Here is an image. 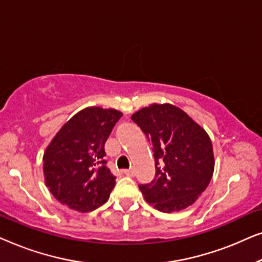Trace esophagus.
Returning <instances> with one entry per match:
<instances>
[{
	"mask_svg": "<svg viewBox=\"0 0 262 262\" xmlns=\"http://www.w3.org/2000/svg\"><path fill=\"white\" fill-rule=\"evenodd\" d=\"M123 173L125 175H127V177H135V171L132 169H124Z\"/></svg>",
	"mask_w": 262,
	"mask_h": 262,
	"instance_id": "obj_1",
	"label": "esophagus"
}]
</instances>
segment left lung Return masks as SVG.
<instances>
[{
  "instance_id": "left-lung-1",
  "label": "left lung",
  "mask_w": 262,
  "mask_h": 262,
  "mask_svg": "<svg viewBox=\"0 0 262 262\" xmlns=\"http://www.w3.org/2000/svg\"><path fill=\"white\" fill-rule=\"evenodd\" d=\"M131 119L152 144L155 178L138 186L146 202L167 213L192 205L213 174L209 135L187 113L170 103L144 107Z\"/></svg>"
}]
</instances>
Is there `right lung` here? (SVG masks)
<instances>
[{"label":"right lung","mask_w":262,"mask_h":262,"mask_svg":"<svg viewBox=\"0 0 262 262\" xmlns=\"http://www.w3.org/2000/svg\"><path fill=\"white\" fill-rule=\"evenodd\" d=\"M123 113L87 107L75 114L44 152L45 184L60 204L78 212L103 205L116 185L106 166L105 143Z\"/></svg>","instance_id":"right-lung-1"}]
</instances>
